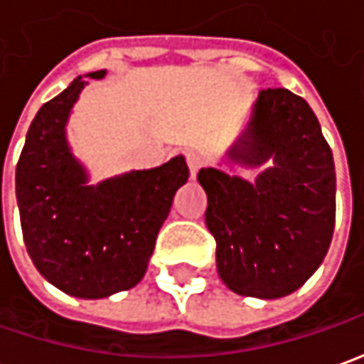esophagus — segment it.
I'll return each mask as SVG.
<instances>
[{
  "label": "esophagus",
  "instance_id": "34e87169",
  "mask_svg": "<svg viewBox=\"0 0 364 364\" xmlns=\"http://www.w3.org/2000/svg\"><path fill=\"white\" fill-rule=\"evenodd\" d=\"M187 165H189V171H191V177L197 175V171L203 167V159L199 157L197 153H187Z\"/></svg>",
  "mask_w": 364,
  "mask_h": 364
}]
</instances>
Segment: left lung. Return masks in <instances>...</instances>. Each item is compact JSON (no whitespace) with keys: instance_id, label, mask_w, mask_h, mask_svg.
<instances>
[{"instance_id":"8db88e82","label":"left lung","mask_w":364,"mask_h":364,"mask_svg":"<svg viewBox=\"0 0 364 364\" xmlns=\"http://www.w3.org/2000/svg\"><path fill=\"white\" fill-rule=\"evenodd\" d=\"M225 157L252 169L274 165L256 183L213 167L197 173L220 278L235 294H292L322 264L336 218L334 161L318 119L302 96L262 90Z\"/></svg>"}]
</instances>
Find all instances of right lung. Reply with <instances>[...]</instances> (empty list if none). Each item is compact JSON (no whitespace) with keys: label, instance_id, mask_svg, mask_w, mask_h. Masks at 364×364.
<instances>
[{"label":"right lung","instance_id":"obj_1","mask_svg":"<svg viewBox=\"0 0 364 364\" xmlns=\"http://www.w3.org/2000/svg\"><path fill=\"white\" fill-rule=\"evenodd\" d=\"M84 84L78 76L38 110L16 167V195L23 242L38 272L70 296L105 298L141 282L189 169L179 155L155 169L88 185L66 141L70 110Z\"/></svg>","mask_w":364,"mask_h":364}]
</instances>
